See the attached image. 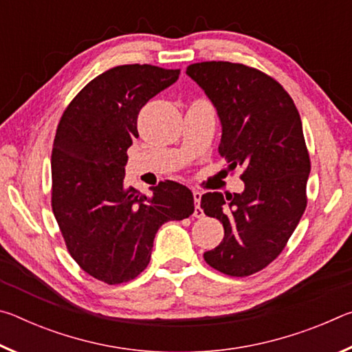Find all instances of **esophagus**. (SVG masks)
<instances>
[{"label": "esophagus", "instance_id": "esophagus-1", "mask_svg": "<svg viewBox=\"0 0 352 352\" xmlns=\"http://www.w3.org/2000/svg\"><path fill=\"white\" fill-rule=\"evenodd\" d=\"M192 195H194V201H195V210H194V216L195 217H199V219H201L205 216V212H204V210H201L200 208V200H201V192H199V190H194L192 192Z\"/></svg>", "mask_w": 352, "mask_h": 352}]
</instances>
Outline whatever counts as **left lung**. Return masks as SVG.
<instances>
[{"label":"left lung","mask_w":352,"mask_h":352,"mask_svg":"<svg viewBox=\"0 0 352 352\" xmlns=\"http://www.w3.org/2000/svg\"><path fill=\"white\" fill-rule=\"evenodd\" d=\"M222 122L220 157L242 168V194L206 192L201 210L223 225L219 245L204 254L230 276L265 269L287 245L307 206L311 158L300 113L281 83L262 71L231 62L189 65Z\"/></svg>","instance_id":"1"}]
</instances>
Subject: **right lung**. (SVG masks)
<instances>
[{"label":"right lung","mask_w":352,"mask_h":352,"mask_svg":"<svg viewBox=\"0 0 352 352\" xmlns=\"http://www.w3.org/2000/svg\"><path fill=\"white\" fill-rule=\"evenodd\" d=\"M180 69L119 65L94 77L58 121L51 155V206L80 269L105 284L132 281L151 261L157 231L194 212L192 192L164 180L146 197L124 184L140 110Z\"/></svg>","instance_id":"right-lung-1"}]
</instances>
